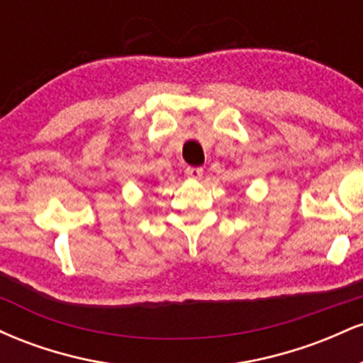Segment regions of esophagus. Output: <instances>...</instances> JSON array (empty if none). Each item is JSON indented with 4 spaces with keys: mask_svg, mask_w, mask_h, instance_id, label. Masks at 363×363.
Returning <instances> with one entry per match:
<instances>
[{
    "mask_svg": "<svg viewBox=\"0 0 363 363\" xmlns=\"http://www.w3.org/2000/svg\"><path fill=\"white\" fill-rule=\"evenodd\" d=\"M186 176L189 179H201L203 177V169L201 167H187Z\"/></svg>",
    "mask_w": 363,
    "mask_h": 363,
    "instance_id": "esophagus-1",
    "label": "esophagus"
}]
</instances>
